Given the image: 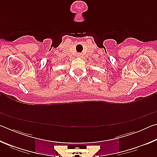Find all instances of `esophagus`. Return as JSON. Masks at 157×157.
<instances>
[{"label":"esophagus","instance_id":"34e87169","mask_svg":"<svg viewBox=\"0 0 157 157\" xmlns=\"http://www.w3.org/2000/svg\"><path fill=\"white\" fill-rule=\"evenodd\" d=\"M78 57H82V54H81V53H78Z\"/></svg>","mask_w":157,"mask_h":157}]
</instances>
